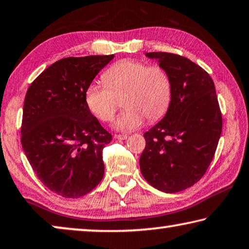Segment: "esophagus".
<instances>
[{"mask_svg": "<svg viewBox=\"0 0 249 249\" xmlns=\"http://www.w3.org/2000/svg\"><path fill=\"white\" fill-rule=\"evenodd\" d=\"M114 139L125 140V139H128V135H116V136H114Z\"/></svg>", "mask_w": 249, "mask_h": 249, "instance_id": "esophagus-1", "label": "esophagus"}]
</instances>
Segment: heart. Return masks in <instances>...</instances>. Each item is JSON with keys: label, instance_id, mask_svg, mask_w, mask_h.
<instances>
[{"label": "heart", "instance_id": "1", "mask_svg": "<svg viewBox=\"0 0 249 249\" xmlns=\"http://www.w3.org/2000/svg\"><path fill=\"white\" fill-rule=\"evenodd\" d=\"M103 82L87 87L85 99L88 108L99 120H113L118 98L124 110L114 121L118 131H132L148 120L155 121L167 111L171 101V81L160 67H149L133 60L120 61L103 73Z\"/></svg>", "mask_w": 249, "mask_h": 249}]
</instances>
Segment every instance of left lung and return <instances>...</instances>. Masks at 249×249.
Masks as SVG:
<instances>
[{
    "label": "left lung",
    "instance_id": "obj_1",
    "mask_svg": "<svg viewBox=\"0 0 249 249\" xmlns=\"http://www.w3.org/2000/svg\"><path fill=\"white\" fill-rule=\"evenodd\" d=\"M144 55L167 72L173 92L167 113L143 133L140 170L155 188L178 193L199 180L215 155L223 128L215 85L204 69L183 56L167 52Z\"/></svg>",
    "mask_w": 249,
    "mask_h": 249
}]
</instances>
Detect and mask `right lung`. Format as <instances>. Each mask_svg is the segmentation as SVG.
I'll return each instance as SVG.
<instances>
[{
    "label": "right lung",
    "instance_id": "right-lung-1",
    "mask_svg": "<svg viewBox=\"0 0 249 249\" xmlns=\"http://www.w3.org/2000/svg\"><path fill=\"white\" fill-rule=\"evenodd\" d=\"M110 55L64 58L42 72L26 92L22 148L45 187L66 198L85 196L102 180V149L112 136L88 108L85 92Z\"/></svg>",
    "mask_w": 249,
    "mask_h": 249
}]
</instances>
